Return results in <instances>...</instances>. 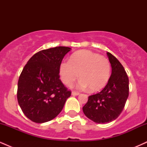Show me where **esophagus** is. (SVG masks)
<instances>
[{
    "label": "esophagus",
    "mask_w": 147,
    "mask_h": 147,
    "mask_svg": "<svg viewBox=\"0 0 147 147\" xmlns=\"http://www.w3.org/2000/svg\"><path fill=\"white\" fill-rule=\"evenodd\" d=\"M72 95L73 96H76V95H79V93L78 92H75V91H72Z\"/></svg>",
    "instance_id": "esophagus-1"
}]
</instances>
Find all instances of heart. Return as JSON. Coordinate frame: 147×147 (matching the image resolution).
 Masks as SVG:
<instances>
[{"label": "heart", "instance_id": "obj_1", "mask_svg": "<svg viewBox=\"0 0 147 147\" xmlns=\"http://www.w3.org/2000/svg\"><path fill=\"white\" fill-rule=\"evenodd\" d=\"M111 65L108 59L89 50H82L73 55L69 61L60 65L59 74L62 82L70 86L79 77L77 88L81 90L89 88L95 92L102 89L110 79Z\"/></svg>", "mask_w": 147, "mask_h": 147}]
</instances>
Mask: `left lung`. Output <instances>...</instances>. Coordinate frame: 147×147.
Segmentation results:
<instances>
[{
  "label": "left lung",
  "instance_id": "left-lung-1",
  "mask_svg": "<svg viewBox=\"0 0 147 147\" xmlns=\"http://www.w3.org/2000/svg\"><path fill=\"white\" fill-rule=\"evenodd\" d=\"M112 67L108 84L98 93L88 97L84 106V113L98 124L109 123L117 119L129 97V77L123 65L110 52H107Z\"/></svg>",
  "mask_w": 147,
  "mask_h": 147
}]
</instances>
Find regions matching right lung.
Here are the masks:
<instances>
[{
    "mask_svg": "<svg viewBox=\"0 0 147 147\" xmlns=\"http://www.w3.org/2000/svg\"><path fill=\"white\" fill-rule=\"evenodd\" d=\"M70 49L59 46L41 50L22 70L18 82V102L32 122L43 123L56 117L71 95L59 79L60 65Z\"/></svg>",
    "mask_w": 147,
    "mask_h": 147,
    "instance_id": "obj_1",
    "label": "right lung"
}]
</instances>
